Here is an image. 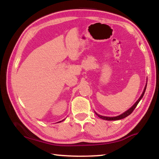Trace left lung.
I'll list each match as a JSON object with an SVG mask.
<instances>
[{"mask_svg": "<svg viewBox=\"0 0 159 159\" xmlns=\"http://www.w3.org/2000/svg\"><path fill=\"white\" fill-rule=\"evenodd\" d=\"M147 83H146V85H145V87L144 88V90L143 92H142V95H140V97H139V98L138 99V100L136 101L135 103H134L133 106H132L130 109H128V110H126V111L125 112L122 113L121 114L118 115V116H102V115H99L98 114V113H97L96 111H95V114L98 116V117H99L100 118H102V119L103 120H120V119H123V118H124L125 117H127L128 116L130 115L132 112H133L134 111V109L136 108L137 105H138V103L139 102V101L141 100L142 98H143V96L144 95V93H145V90H146V88H147Z\"/></svg>", "mask_w": 159, "mask_h": 159, "instance_id": "8db88e82", "label": "left lung"}]
</instances>
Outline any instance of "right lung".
I'll list each match as a JSON object with an SVG mask.
<instances>
[{
    "label": "right lung",
    "instance_id": "add662e5",
    "mask_svg": "<svg viewBox=\"0 0 159 159\" xmlns=\"http://www.w3.org/2000/svg\"><path fill=\"white\" fill-rule=\"evenodd\" d=\"M65 120V118H64V119H63L62 120H61V121H59V122H57V123H60V122H61V121H63V120Z\"/></svg>",
    "mask_w": 159,
    "mask_h": 159
}]
</instances>
